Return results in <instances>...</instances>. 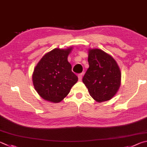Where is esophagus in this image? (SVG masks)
<instances>
[{
  "label": "esophagus",
  "instance_id": "34e87169",
  "mask_svg": "<svg viewBox=\"0 0 147 147\" xmlns=\"http://www.w3.org/2000/svg\"><path fill=\"white\" fill-rule=\"evenodd\" d=\"M83 75H84V73H81V74H78V80H79V81H82V78H83Z\"/></svg>",
  "mask_w": 147,
  "mask_h": 147
}]
</instances>
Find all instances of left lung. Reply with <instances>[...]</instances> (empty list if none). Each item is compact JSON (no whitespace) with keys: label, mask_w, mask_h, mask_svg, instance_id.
<instances>
[{"label":"left lung","mask_w":147,"mask_h":147,"mask_svg":"<svg viewBox=\"0 0 147 147\" xmlns=\"http://www.w3.org/2000/svg\"><path fill=\"white\" fill-rule=\"evenodd\" d=\"M89 67L82 81L93 99L98 102L112 99L121 85L120 69L113 57L100 49H89Z\"/></svg>","instance_id":"8db88e82"}]
</instances>
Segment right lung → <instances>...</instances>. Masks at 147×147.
Instances as JSON below:
<instances>
[{
  "label": "right lung",
  "instance_id": "obj_1",
  "mask_svg": "<svg viewBox=\"0 0 147 147\" xmlns=\"http://www.w3.org/2000/svg\"><path fill=\"white\" fill-rule=\"evenodd\" d=\"M73 47L55 48L43 56L34 69L32 79L34 89L44 100L59 103L78 82L71 71L67 57Z\"/></svg>",
  "mask_w": 147,
  "mask_h": 147
}]
</instances>
